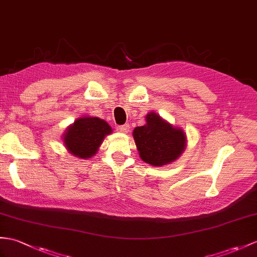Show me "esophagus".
<instances>
[{"instance_id":"34e87169","label":"esophagus","mask_w":257,"mask_h":257,"mask_svg":"<svg viewBox=\"0 0 257 257\" xmlns=\"http://www.w3.org/2000/svg\"><path fill=\"white\" fill-rule=\"evenodd\" d=\"M117 130L119 131V133L126 134V133H128L129 126H128V124H122V126H118V127H117Z\"/></svg>"}]
</instances>
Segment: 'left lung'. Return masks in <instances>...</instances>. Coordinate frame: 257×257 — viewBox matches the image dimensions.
Masks as SVG:
<instances>
[{"label": "left lung", "instance_id": "8db88e82", "mask_svg": "<svg viewBox=\"0 0 257 257\" xmlns=\"http://www.w3.org/2000/svg\"><path fill=\"white\" fill-rule=\"evenodd\" d=\"M146 121L133 133L140 159L153 166H162L180 158L186 148V134L156 112H149Z\"/></svg>", "mask_w": 257, "mask_h": 257}]
</instances>
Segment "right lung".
<instances>
[{
  "mask_svg": "<svg viewBox=\"0 0 257 257\" xmlns=\"http://www.w3.org/2000/svg\"><path fill=\"white\" fill-rule=\"evenodd\" d=\"M111 134V128L97 117H81L63 135L64 146L74 157L89 159L97 152L105 136Z\"/></svg>",
  "mask_w": 257,
  "mask_h": 257,
  "instance_id": "1",
  "label": "right lung"
}]
</instances>
